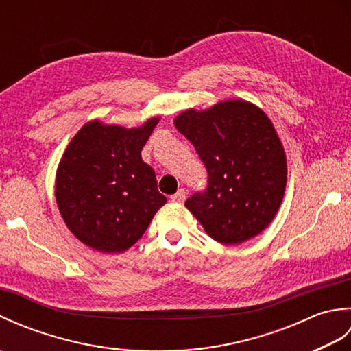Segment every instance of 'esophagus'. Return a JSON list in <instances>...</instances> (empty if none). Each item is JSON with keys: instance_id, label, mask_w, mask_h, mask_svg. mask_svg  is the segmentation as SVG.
Segmentation results:
<instances>
[{"instance_id": "34e87169", "label": "esophagus", "mask_w": 351, "mask_h": 351, "mask_svg": "<svg viewBox=\"0 0 351 351\" xmlns=\"http://www.w3.org/2000/svg\"><path fill=\"white\" fill-rule=\"evenodd\" d=\"M170 200H171V202H176V204H182L185 200V190L184 189L178 190L175 195L170 196Z\"/></svg>"}]
</instances>
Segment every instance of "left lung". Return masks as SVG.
Here are the masks:
<instances>
[{"instance_id":"1","label":"left lung","mask_w":351,"mask_h":351,"mask_svg":"<svg viewBox=\"0 0 351 351\" xmlns=\"http://www.w3.org/2000/svg\"><path fill=\"white\" fill-rule=\"evenodd\" d=\"M175 126L208 173L206 189L185 202L205 232L221 244H240L263 232L287 185L285 152L264 111L232 99L184 111Z\"/></svg>"}]
</instances>
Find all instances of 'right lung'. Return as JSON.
<instances>
[{
  "label": "right lung",
  "mask_w": 351,
  "mask_h": 351,
  "mask_svg": "<svg viewBox=\"0 0 351 351\" xmlns=\"http://www.w3.org/2000/svg\"><path fill=\"white\" fill-rule=\"evenodd\" d=\"M160 119L126 130L98 121L72 138L57 169L56 199L66 226L98 252L121 253L145 234L167 202L141 149Z\"/></svg>",
  "instance_id": "obj_1"
}]
</instances>
